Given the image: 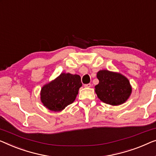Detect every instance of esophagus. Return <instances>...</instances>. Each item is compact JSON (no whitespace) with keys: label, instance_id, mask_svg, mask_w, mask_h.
<instances>
[{"label":"esophagus","instance_id":"obj_1","mask_svg":"<svg viewBox=\"0 0 156 156\" xmlns=\"http://www.w3.org/2000/svg\"><path fill=\"white\" fill-rule=\"evenodd\" d=\"M83 87H86V88H90L91 87V83H86V84L83 85Z\"/></svg>","mask_w":156,"mask_h":156}]
</instances>
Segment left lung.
I'll return each mask as SVG.
<instances>
[{
	"instance_id": "left-lung-1",
	"label": "left lung",
	"mask_w": 156,
	"mask_h": 156,
	"mask_svg": "<svg viewBox=\"0 0 156 156\" xmlns=\"http://www.w3.org/2000/svg\"><path fill=\"white\" fill-rule=\"evenodd\" d=\"M97 78L99 83L95 87V91L98 98L107 104H122L132 93L129 82L121 74L100 70L97 73Z\"/></svg>"
}]
</instances>
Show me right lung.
<instances>
[{
    "instance_id": "1",
    "label": "right lung",
    "mask_w": 156,
    "mask_h": 156,
    "mask_svg": "<svg viewBox=\"0 0 156 156\" xmlns=\"http://www.w3.org/2000/svg\"><path fill=\"white\" fill-rule=\"evenodd\" d=\"M82 85L80 76L62 73L55 80L43 87L41 100L50 110L61 111L74 102Z\"/></svg>"
}]
</instances>
